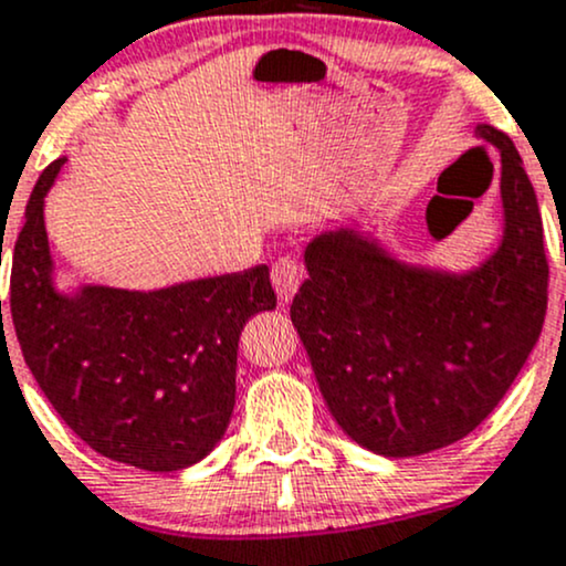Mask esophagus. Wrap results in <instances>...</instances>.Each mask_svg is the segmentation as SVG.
I'll return each mask as SVG.
<instances>
[{
    "mask_svg": "<svg viewBox=\"0 0 566 566\" xmlns=\"http://www.w3.org/2000/svg\"><path fill=\"white\" fill-rule=\"evenodd\" d=\"M302 277H304V270L296 259H291V256L277 259V262L272 264V285H275V291H277V300H281L283 304L289 302L291 296L296 294V289H300Z\"/></svg>",
    "mask_w": 566,
    "mask_h": 566,
    "instance_id": "1",
    "label": "esophagus"
}]
</instances>
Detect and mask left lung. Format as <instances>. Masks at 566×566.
<instances>
[{
	"label": "left lung",
	"instance_id": "left-lung-1",
	"mask_svg": "<svg viewBox=\"0 0 566 566\" xmlns=\"http://www.w3.org/2000/svg\"><path fill=\"white\" fill-rule=\"evenodd\" d=\"M503 238L468 272L406 264L374 238L321 232L291 321L339 428L382 457H415L465 438L503 401L530 358L548 304V259L535 189L503 130Z\"/></svg>",
	"mask_w": 566,
	"mask_h": 566
}]
</instances>
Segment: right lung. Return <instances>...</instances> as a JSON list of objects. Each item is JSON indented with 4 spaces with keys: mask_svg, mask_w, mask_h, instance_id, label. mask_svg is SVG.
Segmentation results:
<instances>
[{
    "mask_svg": "<svg viewBox=\"0 0 566 566\" xmlns=\"http://www.w3.org/2000/svg\"><path fill=\"white\" fill-rule=\"evenodd\" d=\"M63 163L42 170L12 251L10 315L23 360L95 452L142 471H181L213 452L230 424L240 332L277 302L270 270L157 291L82 285L61 294L44 195Z\"/></svg>",
    "mask_w": 566,
    "mask_h": 566,
    "instance_id": "right-lung-1",
    "label": "right lung"
}]
</instances>
